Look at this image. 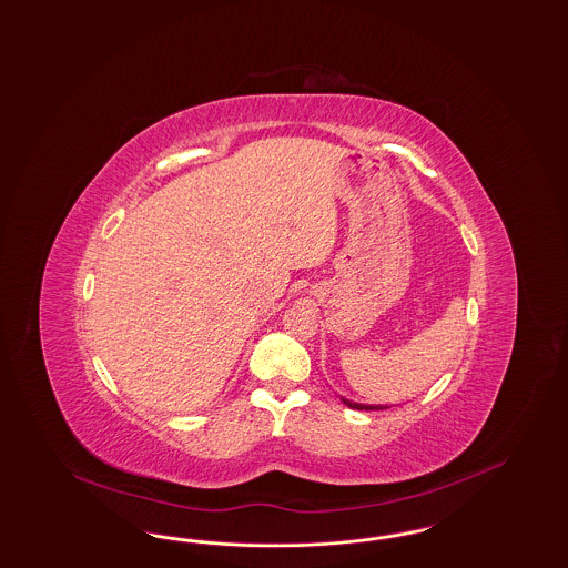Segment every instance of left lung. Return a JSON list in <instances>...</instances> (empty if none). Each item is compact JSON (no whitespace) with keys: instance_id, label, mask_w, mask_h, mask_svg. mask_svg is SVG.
Listing matches in <instances>:
<instances>
[{"instance_id":"obj_1","label":"left lung","mask_w":568,"mask_h":568,"mask_svg":"<svg viewBox=\"0 0 568 568\" xmlns=\"http://www.w3.org/2000/svg\"><path fill=\"white\" fill-rule=\"evenodd\" d=\"M351 409H358V412H379V409H388V407H382V405H361V403H353L348 398H342Z\"/></svg>"}]
</instances>
